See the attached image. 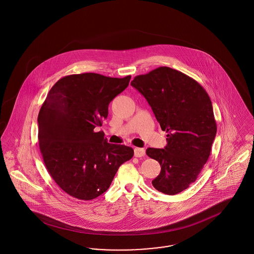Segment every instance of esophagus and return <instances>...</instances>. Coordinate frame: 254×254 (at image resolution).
I'll return each mask as SVG.
<instances>
[{"instance_id":"1","label":"esophagus","mask_w":254,"mask_h":254,"mask_svg":"<svg viewBox=\"0 0 254 254\" xmlns=\"http://www.w3.org/2000/svg\"><path fill=\"white\" fill-rule=\"evenodd\" d=\"M134 155L136 157H142L145 155V150L143 148H135L134 149Z\"/></svg>"}]
</instances>
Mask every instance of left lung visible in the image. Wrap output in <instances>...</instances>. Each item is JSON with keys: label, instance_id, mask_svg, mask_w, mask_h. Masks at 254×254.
Here are the masks:
<instances>
[{"label": "left lung", "instance_id": "1", "mask_svg": "<svg viewBox=\"0 0 254 254\" xmlns=\"http://www.w3.org/2000/svg\"><path fill=\"white\" fill-rule=\"evenodd\" d=\"M131 85L146 99L167 132L164 149L146 150L161 166L153 186L169 195L183 192L195 182L215 138L217 125L208 93L191 77L169 67L138 75Z\"/></svg>", "mask_w": 254, "mask_h": 254}]
</instances>
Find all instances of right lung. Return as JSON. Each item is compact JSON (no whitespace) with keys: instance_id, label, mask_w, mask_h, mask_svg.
Returning <instances> with one entry per match:
<instances>
[{"instance_id":"right-lung-1","label":"right lung","mask_w":254,"mask_h":254,"mask_svg":"<svg viewBox=\"0 0 254 254\" xmlns=\"http://www.w3.org/2000/svg\"><path fill=\"white\" fill-rule=\"evenodd\" d=\"M130 78L71 74L47 94L39 112L40 151L50 176L72 197L91 200L106 192L119 167L134 154L131 147L110 144L102 132L94 131Z\"/></svg>"}]
</instances>
